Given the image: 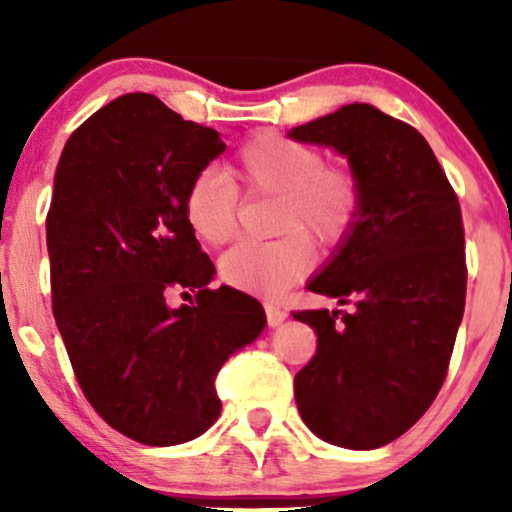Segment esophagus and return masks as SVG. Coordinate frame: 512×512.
Here are the masks:
<instances>
[{"label":"esophagus","mask_w":512,"mask_h":512,"mask_svg":"<svg viewBox=\"0 0 512 512\" xmlns=\"http://www.w3.org/2000/svg\"><path fill=\"white\" fill-rule=\"evenodd\" d=\"M265 317H268L270 326H279L286 319V310L275 303H265Z\"/></svg>","instance_id":"obj_1"}]
</instances>
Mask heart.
<instances>
[{"instance_id": "b5f03b06", "label": "heart", "mask_w": 512, "mask_h": 512, "mask_svg": "<svg viewBox=\"0 0 512 512\" xmlns=\"http://www.w3.org/2000/svg\"><path fill=\"white\" fill-rule=\"evenodd\" d=\"M233 177L249 193L279 195L275 240L235 244L221 258V277L237 289L277 296L312 263L305 235L326 247L352 233L363 209L359 172L345 163H326L317 146L279 132H258L233 158ZM240 193L223 172L200 170L184 195L188 226L202 242L221 247L233 240Z\"/></svg>"}]
</instances>
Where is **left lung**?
Returning <instances> with one entry per match:
<instances>
[{
  "label": "left lung",
  "mask_w": 512,
  "mask_h": 512,
  "mask_svg": "<svg viewBox=\"0 0 512 512\" xmlns=\"http://www.w3.org/2000/svg\"><path fill=\"white\" fill-rule=\"evenodd\" d=\"M345 153L363 209L307 289L349 310H298L317 352L293 387L303 422L326 443L373 450L403 436L443 387L466 305L464 221L454 188L412 125L370 104L291 130Z\"/></svg>",
  "instance_id": "1"
}]
</instances>
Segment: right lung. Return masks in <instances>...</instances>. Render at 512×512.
<instances>
[{
	"mask_svg": "<svg viewBox=\"0 0 512 512\" xmlns=\"http://www.w3.org/2000/svg\"><path fill=\"white\" fill-rule=\"evenodd\" d=\"M223 151L216 130L128 93L72 132L55 170V324L93 410L144 445L205 433L221 412V366L265 326L256 298L209 289L214 265L184 214L191 179ZM186 288L196 300L172 311L166 296Z\"/></svg>",
	"mask_w": 512,
	"mask_h": 512,
	"instance_id": "add662e5",
	"label": "right lung"
}]
</instances>
